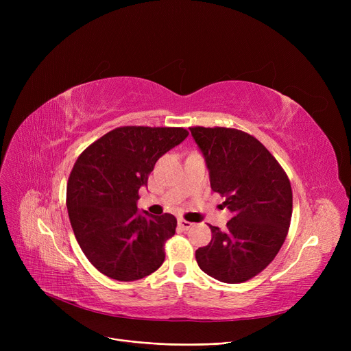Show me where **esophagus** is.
Segmentation results:
<instances>
[{
    "mask_svg": "<svg viewBox=\"0 0 351 351\" xmlns=\"http://www.w3.org/2000/svg\"><path fill=\"white\" fill-rule=\"evenodd\" d=\"M192 225H193V223L188 222V220H185V219H179V220H178V226H179L182 230H189V229L192 228Z\"/></svg>",
    "mask_w": 351,
    "mask_h": 351,
    "instance_id": "1",
    "label": "esophagus"
}]
</instances>
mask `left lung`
I'll use <instances>...</instances> for the list:
<instances>
[{"label": "left lung", "instance_id": "left-lung-1", "mask_svg": "<svg viewBox=\"0 0 351 351\" xmlns=\"http://www.w3.org/2000/svg\"><path fill=\"white\" fill-rule=\"evenodd\" d=\"M206 162L210 186L226 197V228L210 226L212 241L196 250L199 267L223 283L259 274L289 232L293 196L279 162L252 135L230 128H189Z\"/></svg>", "mask_w": 351, "mask_h": 351}]
</instances>
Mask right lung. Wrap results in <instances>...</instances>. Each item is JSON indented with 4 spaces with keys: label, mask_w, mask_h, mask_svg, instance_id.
<instances>
[{
    "label": "right lung",
    "mask_w": 351,
    "mask_h": 351,
    "mask_svg": "<svg viewBox=\"0 0 351 351\" xmlns=\"http://www.w3.org/2000/svg\"><path fill=\"white\" fill-rule=\"evenodd\" d=\"M183 128L123 126L88 146L68 179L69 222L86 259L119 282L158 270L176 217L139 210V189L156 160L186 139Z\"/></svg>",
    "instance_id": "add662e5"
}]
</instances>
